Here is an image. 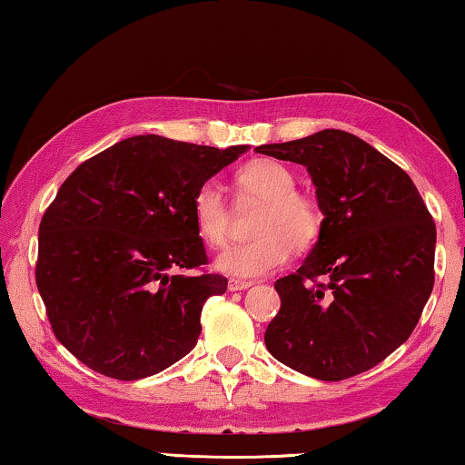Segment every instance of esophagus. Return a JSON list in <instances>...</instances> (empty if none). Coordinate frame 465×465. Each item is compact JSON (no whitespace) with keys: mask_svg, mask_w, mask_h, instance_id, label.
<instances>
[{"mask_svg":"<svg viewBox=\"0 0 465 465\" xmlns=\"http://www.w3.org/2000/svg\"><path fill=\"white\" fill-rule=\"evenodd\" d=\"M248 287H252V281L238 279V277H232L230 282H227V289H230V291H242V289H248Z\"/></svg>","mask_w":465,"mask_h":465,"instance_id":"34e87169","label":"esophagus"}]
</instances>
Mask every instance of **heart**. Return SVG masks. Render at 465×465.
Returning <instances> with one entry per match:
<instances>
[{"instance_id": "b5f03b06", "label": "heart", "mask_w": 465, "mask_h": 465, "mask_svg": "<svg viewBox=\"0 0 465 465\" xmlns=\"http://www.w3.org/2000/svg\"><path fill=\"white\" fill-rule=\"evenodd\" d=\"M242 203L262 204L254 222V240L227 246L217 269L235 277H261L281 269L295 250H308L324 232V211L312 194L297 191V176L277 160H252L233 176ZM193 219L201 238L222 246L232 232V209L215 183H204L193 196Z\"/></svg>"}]
</instances>
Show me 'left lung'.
<instances>
[{
	"instance_id": "8db88e82",
	"label": "left lung",
	"mask_w": 465,
	"mask_h": 465,
	"mask_svg": "<svg viewBox=\"0 0 465 465\" xmlns=\"http://www.w3.org/2000/svg\"><path fill=\"white\" fill-rule=\"evenodd\" d=\"M256 152L308 168L324 211L310 256L274 282L281 310L266 349L322 381L369 371L408 341L435 285L427 204L398 163L352 133L324 129Z\"/></svg>"
}]
</instances>
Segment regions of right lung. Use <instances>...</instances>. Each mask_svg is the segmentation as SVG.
Returning <instances> with one entry per match:
<instances>
[{
  "label": "right lung",
  "mask_w": 465,
  "mask_h": 465,
  "mask_svg": "<svg viewBox=\"0 0 465 465\" xmlns=\"http://www.w3.org/2000/svg\"><path fill=\"white\" fill-rule=\"evenodd\" d=\"M246 149L137 135L61 184L38 227L35 277L53 334L85 367L133 381L194 349L203 305L227 279L204 271L193 196Z\"/></svg>",
  "instance_id": "right-lung-1"
}]
</instances>
